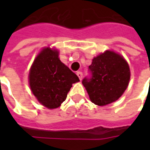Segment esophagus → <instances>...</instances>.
I'll return each mask as SVG.
<instances>
[{"label": "esophagus", "instance_id": "esophagus-1", "mask_svg": "<svg viewBox=\"0 0 150 150\" xmlns=\"http://www.w3.org/2000/svg\"><path fill=\"white\" fill-rule=\"evenodd\" d=\"M76 74H77V75H78V77L79 78V79L81 80L82 78H83V73H82L81 71H78Z\"/></svg>", "mask_w": 150, "mask_h": 150}]
</instances>
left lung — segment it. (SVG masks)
<instances>
[{
    "instance_id": "1",
    "label": "left lung",
    "mask_w": 150,
    "mask_h": 150,
    "mask_svg": "<svg viewBox=\"0 0 150 150\" xmlns=\"http://www.w3.org/2000/svg\"><path fill=\"white\" fill-rule=\"evenodd\" d=\"M89 75L82 83L90 100L99 106L118 100L129 84V67L123 57L112 51H106L96 57L88 67Z\"/></svg>"
}]
</instances>
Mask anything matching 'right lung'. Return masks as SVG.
I'll use <instances>...</instances> for the list:
<instances>
[{
	"label": "right lung",
	"mask_w": 150,
	"mask_h": 150,
	"mask_svg": "<svg viewBox=\"0 0 150 150\" xmlns=\"http://www.w3.org/2000/svg\"><path fill=\"white\" fill-rule=\"evenodd\" d=\"M31 91L38 100L48 108L59 107L72 84L79 81L75 73L59 59V52L49 47L42 50L31 67Z\"/></svg>",
	"instance_id": "right-lung-1"
}]
</instances>
